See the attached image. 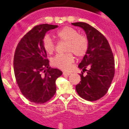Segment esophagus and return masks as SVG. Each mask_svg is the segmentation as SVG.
Instances as JSON below:
<instances>
[{
	"label": "esophagus",
	"mask_w": 129,
	"mask_h": 129,
	"mask_svg": "<svg viewBox=\"0 0 129 129\" xmlns=\"http://www.w3.org/2000/svg\"><path fill=\"white\" fill-rule=\"evenodd\" d=\"M71 73L70 72H63V75H68V76H69V75H71Z\"/></svg>",
	"instance_id": "34e87169"
}]
</instances>
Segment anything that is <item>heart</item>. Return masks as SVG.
Listing matches in <instances>:
<instances>
[{
	"instance_id": "obj_1",
	"label": "heart",
	"mask_w": 129,
	"mask_h": 129,
	"mask_svg": "<svg viewBox=\"0 0 129 129\" xmlns=\"http://www.w3.org/2000/svg\"><path fill=\"white\" fill-rule=\"evenodd\" d=\"M54 35L60 41L67 42L66 54H59L53 57L51 63L58 69L67 70L73 62V54L78 57H83L86 54L89 47L88 40L84 35H79L76 29L71 26H64L55 32ZM42 47L48 54H51L55 50V45L49 35L44 36L42 41Z\"/></svg>"
}]
</instances>
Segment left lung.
Returning <instances> with one entry per match:
<instances>
[{
  "mask_svg": "<svg viewBox=\"0 0 129 129\" xmlns=\"http://www.w3.org/2000/svg\"><path fill=\"white\" fill-rule=\"evenodd\" d=\"M72 24L84 29L89 42L88 51L78 66L82 72L79 74L81 81L76 85V91L84 100L96 101L107 93L114 78L113 54L106 37L96 29L85 22Z\"/></svg>",
  "mask_w": 129,
  "mask_h": 129,
  "instance_id": "1",
  "label": "left lung"
}]
</instances>
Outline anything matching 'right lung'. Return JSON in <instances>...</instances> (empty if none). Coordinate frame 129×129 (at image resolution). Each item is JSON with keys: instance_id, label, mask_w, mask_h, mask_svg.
Wrapping results in <instances>:
<instances>
[{"instance_id": "add662e5", "label": "right lung", "mask_w": 129, "mask_h": 129, "mask_svg": "<svg viewBox=\"0 0 129 129\" xmlns=\"http://www.w3.org/2000/svg\"><path fill=\"white\" fill-rule=\"evenodd\" d=\"M57 25L35 26L23 36L16 47L13 60L16 81L20 91L31 103L48 101L56 91V80L62 72L51 69L42 41L45 33Z\"/></svg>"}]
</instances>
